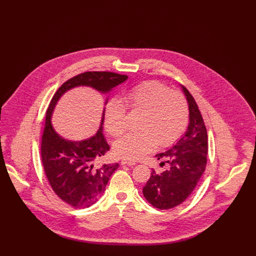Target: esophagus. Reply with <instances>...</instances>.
<instances>
[{
    "instance_id": "1",
    "label": "esophagus",
    "mask_w": 256,
    "mask_h": 256,
    "mask_svg": "<svg viewBox=\"0 0 256 256\" xmlns=\"http://www.w3.org/2000/svg\"><path fill=\"white\" fill-rule=\"evenodd\" d=\"M120 164L122 165H128V166H134V165H136V162H134V161H130V160H122V162H120Z\"/></svg>"
}]
</instances>
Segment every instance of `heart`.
Returning a JSON list of instances; mask_svg holds the SVG:
<instances>
[{
  "mask_svg": "<svg viewBox=\"0 0 256 256\" xmlns=\"http://www.w3.org/2000/svg\"><path fill=\"white\" fill-rule=\"evenodd\" d=\"M126 107L142 112L138 128L114 142V154L128 160H138L157 146L169 147L184 134L188 124V105L180 92L171 91L158 81L142 82L126 92L120 99L108 101L104 126L112 136H122L126 128Z\"/></svg>",
  "mask_w": 256,
  "mask_h": 256,
  "instance_id": "heart-1",
  "label": "heart"
}]
</instances>
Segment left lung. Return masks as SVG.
I'll use <instances>...</instances> for the list:
<instances>
[{
    "label": "left lung",
    "mask_w": 256,
    "mask_h": 256,
    "mask_svg": "<svg viewBox=\"0 0 256 256\" xmlns=\"http://www.w3.org/2000/svg\"><path fill=\"white\" fill-rule=\"evenodd\" d=\"M190 112V124L186 134L167 151L157 154L160 165L168 168L157 173L154 169L142 188L144 196L153 206L168 210L184 202L194 192L204 172L208 154L206 128L198 106L188 92L180 85Z\"/></svg>",
    "instance_id": "left-lung-1"
}]
</instances>
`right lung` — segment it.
Segmentation results:
<instances>
[{"instance_id":"right-lung-1","label":"right lung","mask_w":256,"mask_h":256,"mask_svg":"<svg viewBox=\"0 0 256 256\" xmlns=\"http://www.w3.org/2000/svg\"><path fill=\"white\" fill-rule=\"evenodd\" d=\"M128 80V76L112 72H86L64 83L52 97L48 108L42 140V165L54 194L76 208L94 204L104 194L107 182L118 164L95 166V162L109 150L103 134L104 112L97 132L82 140L62 136L52 124L54 107L60 97L77 87H90L107 95ZM107 103V98L105 103Z\"/></svg>"}]
</instances>
